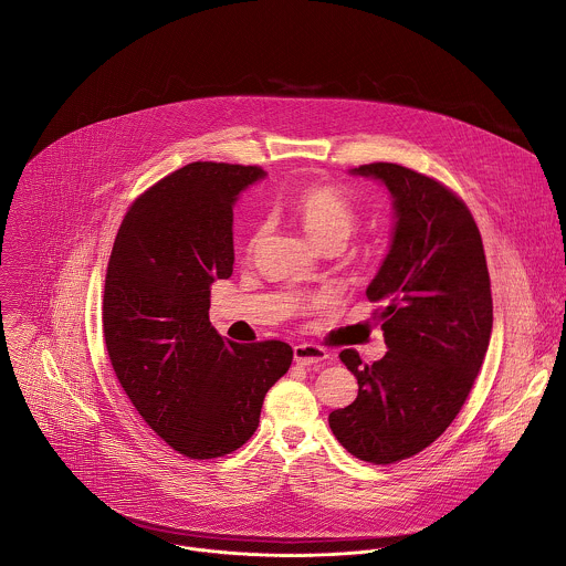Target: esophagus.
Wrapping results in <instances>:
<instances>
[{
    "mask_svg": "<svg viewBox=\"0 0 566 566\" xmlns=\"http://www.w3.org/2000/svg\"><path fill=\"white\" fill-rule=\"evenodd\" d=\"M328 359V353L316 346V344H298L294 346V361L303 364V366H314V364H323Z\"/></svg>",
    "mask_w": 566,
    "mask_h": 566,
    "instance_id": "esophagus-1",
    "label": "esophagus"
}]
</instances>
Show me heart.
I'll return each instance as SVG.
<instances>
[{
    "mask_svg": "<svg viewBox=\"0 0 566 566\" xmlns=\"http://www.w3.org/2000/svg\"><path fill=\"white\" fill-rule=\"evenodd\" d=\"M294 211L307 231V235L323 245H344L357 227V211L350 200L335 187L314 185L303 189L294 200ZM263 229L259 227L250 240V245L259 242Z\"/></svg>",
    "mask_w": 566,
    "mask_h": 566,
    "instance_id": "1",
    "label": "heart"
}]
</instances>
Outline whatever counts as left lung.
Returning a JSON list of instances; mask_svg holds the SVG:
<instances>
[{
  "mask_svg": "<svg viewBox=\"0 0 566 566\" xmlns=\"http://www.w3.org/2000/svg\"><path fill=\"white\" fill-rule=\"evenodd\" d=\"M381 182L392 198V238L366 287L388 353L342 364L359 392L328 413V427L355 458L392 464L429 447L453 422L484 364L492 296L480 229L467 205L438 180L397 163L348 169Z\"/></svg>",
  "mask_w": 566,
  "mask_h": 566,
  "instance_id": "obj_1",
  "label": "left lung"
}]
</instances>
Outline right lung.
Listing matches in <instances>:
<instances>
[{
  "instance_id": "add662e5",
  "label": "right lung",
  "mask_w": 566,
  "mask_h": 566,
  "mask_svg": "<svg viewBox=\"0 0 566 566\" xmlns=\"http://www.w3.org/2000/svg\"><path fill=\"white\" fill-rule=\"evenodd\" d=\"M263 176L229 163L176 169L128 209L106 270L113 370L150 429L193 460L242 447L294 357L285 342L235 344L209 323L211 285L233 274V207Z\"/></svg>"
}]
</instances>
